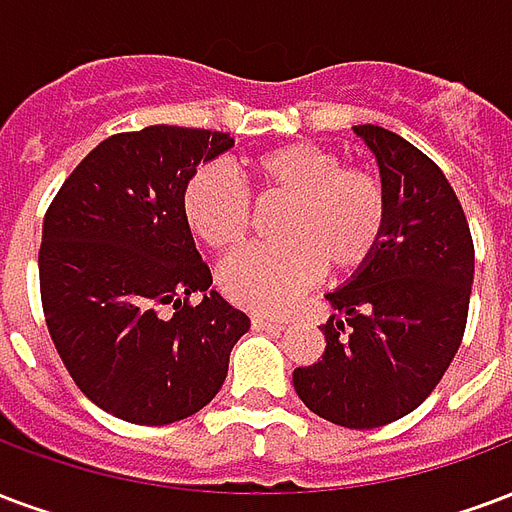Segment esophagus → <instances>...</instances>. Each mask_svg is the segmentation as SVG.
Here are the masks:
<instances>
[{"instance_id":"esophagus-1","label":"esophagus","mask_w":512,"mask_h":512,"mask_svg":"<svg viewBox=\"0 0 512 512\" xmlns=\"http://www.w3.org/2000/svg\"><path fill=\"white\" fill-rule=\"evenodd\" d=\"M252 328L257 331H285L287 323L285 320H271V317H252Z\"/></svg>"}]
</instances>
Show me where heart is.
<instances>
[{
    "label": "heart",
    "instance_id": "b5f03b06",
    "mask_svg": "<svg viewBox=\"0 0 512 512\" xmlns=\"http://www.w3.org/2000/svg\"><path fill=\"white\" fill-rule=\"evenodd\" d=\"M260 198H285L276 233L282 241L246 246L217 274L227 301L252 312L279 314L312 287L323 268L350 274L380 249L388 227V189L377 170L344 165L320 143H282L246 160ZM181 217L208 249H233L252 222L241 181L219 165H203L181 189Z\"/></svg>",
    "mask_w": 512,
    "mask_h": 512
}]
</instances>
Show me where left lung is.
Instances as JSON below:
<instances>
[{"label": "left lung", "mask_w": 512, "mask_h": 512, "mask_svg": "<svg viewBox=\"0 0 512 512\" xmlns=\"http://www.w3.org/2000/svg\"><path fill=\"white\" fill-rule=\"evenodd\" d=\"M388 189L377 255L328 293L325 352L293 372L306 407L344 429H377L410 415L448 372L464 328L475 246L445 173L410 140L355 127Z\"/></svg>", "instance_id": "1"}]
</instances>
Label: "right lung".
Listing matches in <instances>:
<instances>
[{"label": "right lung", "mask_w": 512, "mask_h": 512, "mask_svg": "<svg viewBox=\"0 0 512 512\" xmlns=\"http://www.w3.org/2000/svg\"><path fill=\"white\" fill-rule=\"evenodd\" d=\"M227 149V132H119L83 157L45 214L37 263L56 352L83 396L127 423L203 410L249 331V317L208 290L211 271L181 217L189 176ZM195 292L204 298L189 305Z\"/></svg>", "instance_id": "add662e5"}]
</instances>
